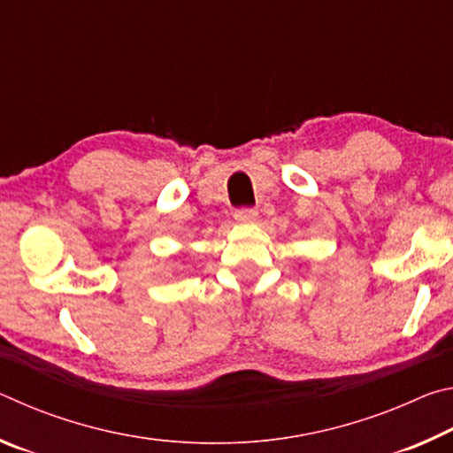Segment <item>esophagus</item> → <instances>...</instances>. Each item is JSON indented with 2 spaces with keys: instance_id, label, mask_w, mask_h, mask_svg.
Here are the masks:
<instances>
[{
  "instance_id": "obj_1",
  "label": "esophagus",
  "mask_w": 453,
  "mask_h": 453,
  "mask_svg": "<svg viewBox=\"0 0 453 453\" xmlns=\"http://www.w3.org/2000/svg\"><path fill=\"white\" fill-rule=\"evenodd\" d=\"M234 218H235V221H240V224H256V221H257V211L251 210V208L235 210Z\"/></svg>"
}]
</instances>
